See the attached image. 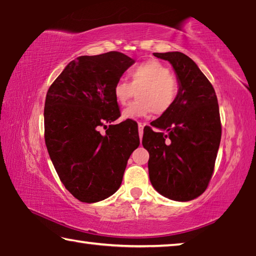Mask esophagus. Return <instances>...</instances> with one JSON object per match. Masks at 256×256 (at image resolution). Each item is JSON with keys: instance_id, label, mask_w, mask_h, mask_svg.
<instances>
[{"instance_id": "34e87169", "label": "esophagus", "mask_w": 256, "mask_h": 256, "mask_svg": "<svg viewBox=\"0 0 256 256\" xmlns=\"http://www.w3.org/2000/svg\"><path fill=\"white\" fill-rule=\"evenodd\" d=\"M144 123H138V134H140V138H142V136H144Z\"/></svg>"}]
</instances>
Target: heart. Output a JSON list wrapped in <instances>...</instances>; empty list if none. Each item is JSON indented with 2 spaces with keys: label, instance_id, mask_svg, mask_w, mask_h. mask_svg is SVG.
<instances>
[{
  "label": "heart",
  "instance_id": "obj_1",
  "mask_svg": "<svg viewBox=\"0 0 256 256\" xmlns=\"http://www.w3.org/2000/svg\"><path fill=\"white\" fill-rule=\"evenodd\" d=\"M130 82L120 80L114 86V97L118 105L125 106L134 94L138 99L123 112L124 118H146L151 112L162 115L174 105L180 86L170 68L158 60H146L130 68Z\"/></svg>",
  "mask_w": 256,
  "mask_h": 256
}]
</instances>
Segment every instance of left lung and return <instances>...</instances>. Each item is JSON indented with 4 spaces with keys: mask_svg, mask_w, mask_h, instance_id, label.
<instances>
[{
    "mask_svg": "<svg viewBox=\"0 0 256 256\" xmlns=\"http://www.w3.org/2000/svg\"><path fill=\"white\" fill-rule=\"evenodd\" d=\"M154 55L174 68L180 92L170 110L144 130L150 182L164 198L190 201L204 192L214 170L222 138L218 99L211 82L188 55Z\"/></svg>",
    "mask_w": 256,
    "mask_h": 256,
    "instance_id": "1",
    "label": "left lung"
}]
</instances>
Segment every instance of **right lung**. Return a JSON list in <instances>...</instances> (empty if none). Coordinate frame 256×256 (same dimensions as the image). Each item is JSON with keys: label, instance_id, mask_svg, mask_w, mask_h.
Instances as JSON below:
<instances>
[{"label": "right lung", "instance_id": "obj_1", "mask_svg": "<svg viewBox=\"0 0 256 256\" xmlns=\"http://www.w3.org/2000/svg\"><path fill=\"white\" fill-rule=\"evenodd\" d=\"M134 60L120 52L80 56L50 84L44 108L45 144L60 182L81 202L114 194L130 156L140 144L132 122L120 116L114 86Z\"/></svg>", "mask_w": 256, "mask_h": 256}]
</instances>
